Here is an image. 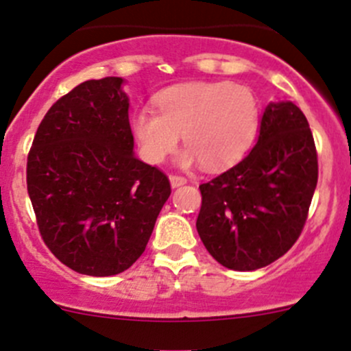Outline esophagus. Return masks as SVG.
<instances>
[{
	"label": "esophagus",
	"instance_id": "1",
	"mask_svg": "<svg viewBox=\"0 0 351 351\" xmlns=\"http://www.w3.org/2000/svg\"><path fill=\"white\" fill-rule=\"evenodd\" d=\"M169 183H171L173 189H178V186L185 185V183H186V178H183V176L171 175V176H169Z\"/></svg>",
	"mask_w": 351,
	"mask_h": 351
}]
</instances>
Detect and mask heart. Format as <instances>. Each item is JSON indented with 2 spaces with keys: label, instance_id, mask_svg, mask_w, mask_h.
Here are the masks:
<instances>
[{
  "label": "heart",
  "instance_id": "1",
  "mask_svg": "<svg viewBox=\"0 0 351 351\" xmlns=\"http://www.w3.org/2000/svg\"><path fill=\"white\" fill-rule=\"evenodd\" d=\"M158 112L141 107L132 115V132L141 156L161 165L183 137L186 149L180 165H200L210 171L236 165L253 146L260 107L253 91L241 84L182 83L154 97Z\"/></svg>",
  "mask_w": 351,
  "mask_h": 351
}]
</instances>
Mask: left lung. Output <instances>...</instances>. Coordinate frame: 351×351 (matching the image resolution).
<instances>
[{
    "label": "left lung",
    "mask_w": 351,
    "mask_h": 351,
    "mask_svg": "<svg viewBox=\"0 0 351 351\" xmlns=\"http://www.w3.org/2000/svg\"><path fill=\"white\" fill-rule=\"evenodd\" d=\"M316 185L317 154L306 115L292 101H271L250 154L200 185L198 236L229 270L267 267L300 236Z\"/></svg>",
    "instance_id": "8db88e82"
}]
</instances>
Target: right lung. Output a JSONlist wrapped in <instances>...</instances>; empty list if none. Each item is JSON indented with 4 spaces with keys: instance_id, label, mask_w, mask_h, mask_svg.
<instances>
[{
    "instance_id": "obj_1",
    "label": "right lung",
    "mask_w": 351,
    "mask_h": 351,
    "mask_svg": "<svg viewBox=\"0 0 351 351\" xmlns=\"http://www.w3.org/2000/svg\"><path fill=\"white\" fill-rule=\"evenodd\" d=\"M123 83L90 80L59 98L27 161L42 239L66 267L91 277L136 263L171 193L168 176L134 154Z\"/></svg>"
}]
</instances>
